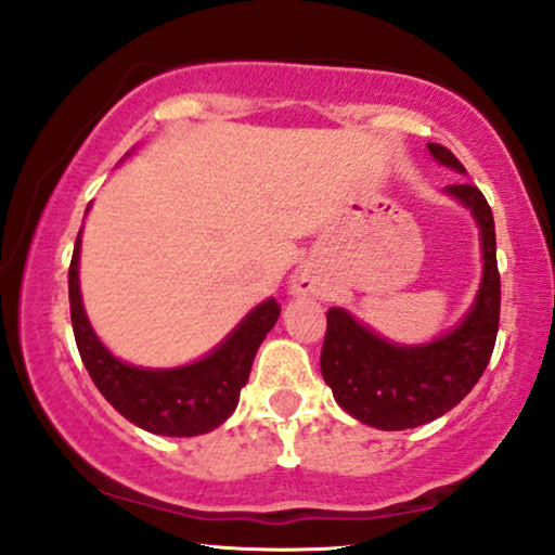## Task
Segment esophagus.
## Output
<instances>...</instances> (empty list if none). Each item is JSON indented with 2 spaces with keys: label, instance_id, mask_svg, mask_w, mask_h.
Listing matches in <instances>:
<instances>
[{
  "label": "esophagus",
  "instance_id": "1",
  "mask_svg": "<svg viewBox=\"0 0 555 555\" xmlns=\"http://www.w3.org/2000/svg\"><path fill=\"white\" fill-rule=\"evenodd\" d=\"M324 292V279L320 276L314 263H301L289 279L292 297H320Z\"/></svg>",
  "mask_w": 555,
  "mask_h": 555
}]
</instances>
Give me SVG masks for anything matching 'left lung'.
Listing matches in <instances>:
<instances>
[{"label":"left lung","instance_id":"obj_1","mask_svg":"<svg viewBox=\"0 0 555 555\" xmlns=\"http://www.w3.org/2000/svg\"><path fill=\"white\" fill-rule=\"evenodd\" d=\"M426 146L439 165L467 175L447 146ZM444 192L475 218L482 250V276L462 320L428 343L401 345L378 335L343 307L327 312L322 378L339 409L380 431L424 426L452 411L482 378L498 337L500 273L492 210L475 184H452Z\"/></svg>","mask_w":555,"mask_h":555}]
</instances>
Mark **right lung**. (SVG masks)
Here are the masks:
<instances>
[{
  "label": "right lung",
  "mask_w": 555,
  "mask_h": 555,
  "mask_svg": "<svg viewBox=\"0 0 555 555\" xmlns=\"http://www.w3.org/2000/svg\"><path fill=\"white\" fill-rule=\"evenodd\" d=\"M131 154V152H129ZM127 154V157H129ZM91 210V205L86 208ZM83 233V228H80ZM80 233L68 271L73 335L101 396L131 424L159 437H201L231 418L248 383L258 347L279 320L276 299H263L203 358L175 367H142L116 358L95 335L80 294Z\"/></svg>",
  "instance_id": "obj_1"
}]
</instances>
